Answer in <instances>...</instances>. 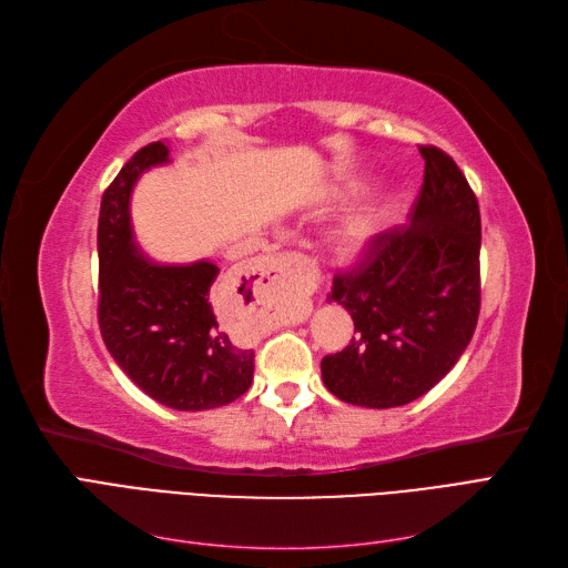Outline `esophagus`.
<instances>
[{"mask_svg":"<svg viewBox=\"0 0 568 568\" xmlns=\"http://www.w3.org/2000/svg\"><path fill=\"white\" fill-rule=\"evenodd\" d=\"M305 263V257L298 255V253H280L274 255L267 261L263 274H270V277H280V274H286V272H294L296 267H301Z\"/></svg>","mask_w":568,"mask_h":568,"instance_id":"34e87169","label":"esophagus"}]
</instances>
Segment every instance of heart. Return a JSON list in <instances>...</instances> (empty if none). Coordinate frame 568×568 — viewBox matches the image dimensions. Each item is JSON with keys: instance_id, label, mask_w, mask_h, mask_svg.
Instances as JSON below:
<instances>
[{"instance_id": "1", "label": "heart", "mask_w": 568, "mask_h": 568, "mask_svg": "<svg viewBox=\"0 0 568 568\" xmlns=\"http://www.w3.org/2000/svg\"><path fill=\"white\" fill-rule=\"evenodd\" d=\"M372 234H374V217L365 211H357L343 217L332 230L329 244L336 255L353 257L367 246Z\"/></svg>"}]
</instances>
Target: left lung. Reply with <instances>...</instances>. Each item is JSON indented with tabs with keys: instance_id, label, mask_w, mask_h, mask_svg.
Masks as SVG:
<instances>
[{
	"instance_id": "obj_1",
	"label": "left lung",
	"mask_w": 568,
	"mask_h": 568,
	"mask_svg": "<svg viewBox=\"0 0 568 568\" xmlns=\"http://www.w3.org/2000/svg\"><path fill=\"white\" fill-rule=\"evenodd\" d=\"M424 184L412 222L374 236L355 267L336 274L329 301L353 317L346 348L322 357L338 400L374 409L422 398L474 336L480 311V213L457 163L419 146Z\"/></svg>"
}]
</instances>
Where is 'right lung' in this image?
<instances>
[{
	"label": "right lung",
	"mask_w": 568,
	"mask_h": 568,
	"mask_svg": "<svg viewBox=\"0 0 568 568\" xmlns=\"http://www.w3.org/2000/svg\"><path fill=\"white\" fill-rule=\"evenodd\" d=\"M168 161L165 142L146 144L101 196L99 329L118 367L153 400L201 412L248 390L253 348L239 336L234 307L215 301V263L161 265L134 244L130 194L144 170Z\"/></svg>",
	"instance_id": "obj_1"
}]
</instances>
